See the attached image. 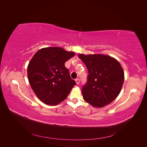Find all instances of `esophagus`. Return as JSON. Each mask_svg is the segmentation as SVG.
<instances>
[{
    "mask_svg": "<svg viewBox=\"0 0 147 147\" xmlns=\"http://www.w3.org/2000/svg\"><path fill=\"white\" fill-rule=\"evenodd\" d=\"M75 82H76L77 84H80V79L79 78L75 79Z\"/></svg>",
    "mask_w": 147,
    "mask_h": 147,
    "instance_id": "esophagus-1",
    "label": "esophagus"
}]
</instances>
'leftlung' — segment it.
I'll use <instances>...</instances> for the list:
<instances>
[{"label":"left lung","instance_id":"obj_1","mask_svg":"<svg viewBox=\"0 0 147 147\" xmlns=\"http://www.w3.org/2000/svg\"><path fill=\"white\" fill-rule=\"evenodd\" d=\"M88 69L86 85L82 88L83 98L94 107L110 104L121 92L124 74L119 62L113 57L102 54H78Z\"/></svg>","mask_w":147,"mask_h":147}]
</instances>
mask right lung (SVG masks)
<instances>
[{"label": "right lung", "instance_id": "1", "mask_svg": "<svg viewBox=\"0 0 147 147\" xmlns=\"http://www.w3.org/2000/svg\"><path fill=\"white\" fill-rule=\"evenodd\" d=\"M75 55L61 47L43 48L35 53L28 66L30 85L38 98L49 105L64 100L76 83L64 63Z\"/></svg>", "mask_w": 147, "mask_h": 147}]
</instances>
